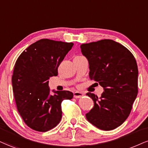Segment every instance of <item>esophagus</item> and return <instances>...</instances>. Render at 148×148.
<instances>
[{"label":"esophagus","instance_id":"1","mask_svg":"<svg viewBox=\"0 0 148 148\" xmlns=\"http://www.w3.org/2000/svg\"><path fill=\"white\" fill-rule=\"evenodd\" d=\"M84 96V93L79 91H75L73 93V97L75 98H81L82 97Z\"/></svg>","mask_w":148,"mask_h":148}]
</instances>
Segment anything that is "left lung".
<instances>
[{
	"mask_svg": "<svg viewBox=\"0 0 148 148\" xmlns=\"http://www.w3.org/2000/svg\"><path fill=\"white\" fill-rule=\"evenodd\" d=\"M82 54L89 63V77L103 88L99 98L91 92L94 106L87 120L103 130L121 125L128 117L138 93V67L132 53L112 40L82 44Z\"/></svg>",
	"mask_w": 148,
	"mask_h": 148,
	"instance_id": "obj_1",
	"label": "left lung"
}]
</instances>
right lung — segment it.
Here are the masks:
<instances>
[{
	"label": "right lung",
	"mask_w": 148,
	"mask_h": 148,
	"mask_svg": "<svg viewBox=\"0 0 148 148\" xmlns=\"http://www.w3.org/2000/svg\"><path fill=\"white\" fill-rule=\"evenodd\" d=\"M73 43L41 39L27 47L16 60L12 75L13 92L20 115L27 126L38 132L51 130L62 118L61 103L71 99L69 90L50 95L49 79L58 75V68Z\"/></svg>",
	"instance_id": "obj_1"
}]
</instances>
